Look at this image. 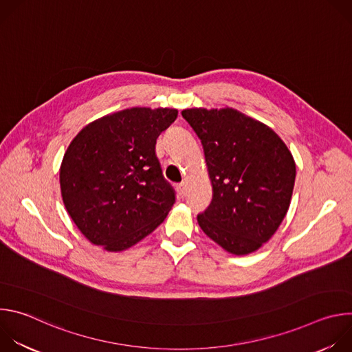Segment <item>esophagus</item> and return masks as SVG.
Masks as SVG:
<instances>
[{
    "instance_id": "obj_1",
    "label": "esophagus",
    "mask_w": 352,
    "mask_h": 352,
    "mask_svg": "<svg viewBox=\"0 0 352 352\" xmlns=\"http://www.w3.org/2000/svg\"><path fill=\"white\" fill-rule=\"evenodd\" d=\"M177 192H178V195H179L181 197H184V196H185V192H186V184H185V182L178 184V185H177Z\"/></svg>"
}]
</instances>
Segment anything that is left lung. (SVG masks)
<instances>
[{
	"instance_id": "left-lung-1",
	"label": "left lung",
	"mask_w": 352,
	"mask_h": 352,
	"mask_svg": "<svg viewBox=\"0 0 352 352\" xmlns=\"http://www.w3.org/2000/svg\"><path fill=\"white\" fill-rule=\"evenodd\" d=\"M182 117L202 142L213 186L197 214L204 232L234 255L258 250L289 208L295 162L267 125L234 109H189Z\"/></svg>"
}]
</instances>
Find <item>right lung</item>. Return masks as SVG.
<instances>
[{"label":"right lung","instance_id":"right-lung-1","mask_svg":"<svg viewBox=\"0 0 352 352\" xmlns=\"http://www.w3.org/2000/svg\"><path fill=\"white\" fill-rule=\"evenodd\" d=\"M174 109L133 107L86 125L60 170L61 195L79 231L110 252L128 249L167 217L175 190L156 156Z\"/></svg>","mask_w":352,"mask_h":352}]
</instances>
